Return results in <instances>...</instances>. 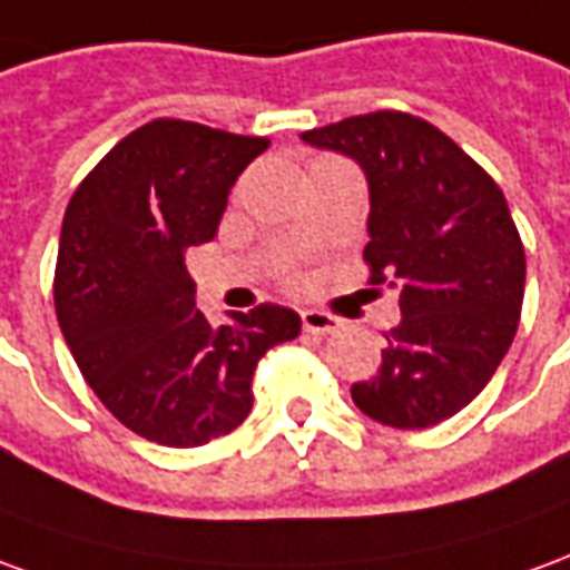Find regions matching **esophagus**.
I'll return each mask as SVG.
<instances>
[{
	"label": "esophagus",
	"mask_w": 570,
	"mask_h": 570,
	"mask_svg": "<svg viewBox=\"0 0 570 570\" xmlns=\"http://www.w3.org/2000/svg\"><path fill=\"white\" fill-rule=\"evenodd\" d=\"M301 322H304V331H309V334H334L341 328V318L322 313V309H306Z\"/></svg>",
	"instance_id": "1"
}]
</instances>
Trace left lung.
I'll list each match as a JSON object with an SVG mask.
<instances>
[{"instance_id":"8db88e82","label":"left lung","mask_w":570,"mask_h":570,"mask_svg":"<svg viewBox=\"0 0 570 570\" xmlns=\"http://www.w3.org/2000/svg\"><path fill=\"white\" fill-rule=\"evenodd\" d=\"M353 156L368 177V285L399 288L402 322L353 402L371 421L426 430L485 390L524 297V245L503 189L433 122L402 110L301 135Z\"/></svg>"}]
</instances>
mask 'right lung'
Listing matches in <instances>:
<instances>
[{"instance_id": "1", "label": "right lung", "mask_w": 570, "mask_h": 570, "mask_svg": "<svg viewBox=\"0 0 570 570\" xmlns=\"http://www.w3.org/2000/svg\"><path fill=\"white\" fill-rule=\"evenodd\" d=\"M269 137L153 119L122 137L72 193L60 227L55 309L104 407L156 445L196 448L252 411V377L301 316L261 304L212 328L184 264L212 242L236 177Z\"/></svg>"}]
</instances>
